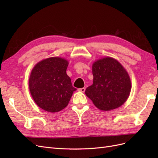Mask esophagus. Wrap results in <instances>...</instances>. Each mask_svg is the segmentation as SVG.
<instances>
[{
  "mask_svg": "<svg viewBox=\"0 0 158 158\" xmlns=\"http://www.w3.org/2000/svg\"><path fill=\"white\" fill-rule=\"evenodd\" d=\"M79 92H84L85 90V88H79L78 89Z\"/></svg>",
  "mask_w": 158,
  "mask_h": 158,
  "instance_id": "1",
  "label": "esophagus"
}]
</instances>
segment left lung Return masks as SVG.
I'll use <instances>...</instances> for the list:
<instances>
[{"instance_id":"left-lung-1","label":"left lung","mask_w":158,"mask_h":158,"mask_svg":"<svg viewBox=\"0 0 158 158\" xmlns=\"http://www.w3.org/2000/svg\"><path fill=\"white\" fill-rule=\"evenodd\" d=\"M93 84L85 94L102 111H111L126 102L131 91L130 76L119 62L105 56L94 62Z\"/></svg>"}]
</instances>
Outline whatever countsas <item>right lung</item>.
<instances>
[{"label": "right lung", "instance_id": "1", "mask_svg": "<svg viewBox=\"0 0 158 158\" xmlns=\"http://www.w3.org/2000/svg\"><path fill=\"white\" fill-rule=\"evenodd\" d=\"M69 61L53 56L42 60L33 68L29 88L37 106L47 112L56 113L64 109L76 90L66 74Z\"/></svg>", "mask_w": 158, "mask_h": 158}]
</instances>
